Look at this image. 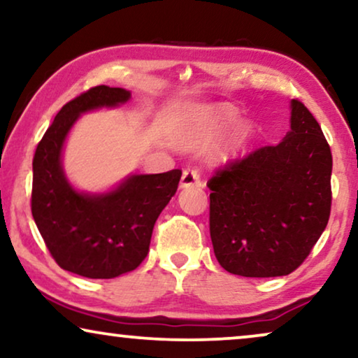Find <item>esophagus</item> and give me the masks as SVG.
<instances>
[{"label":"esophagus","instance_id":"1","mask_svg":"<svg viewBox=\"0 0 358 358\" xmlns=\"http://www.w3.org/2000/svg\"><path fill=\"white\" fill-rule=\"evenodd\" d=\"M190 185H202L199 169H184L182 179H180V187H190Z\"/></svg>","mask_w":358,"mask_h":358}]
</instances>
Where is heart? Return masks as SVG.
<instances>
[{
  "instance_id": "b5f03b06",
  "label": "heart",
  "mask_w": 358,
  "mask_h": 358,
  "mask_svg": "<svg viewBox=\"0 0 358 358\" xmlns=\"http://www.w3.org/2000/svg\"><path fill=\"white\" fill-rule=\"evenodd\" d=\"M231 119L233 114L229 110H218L217 114H213L212 119L205 122V124H199L197 127H192V129L182 131L179 138L180 145L185 146V148H199V146L207 145Z\"/></svg>"
}]
</instances>
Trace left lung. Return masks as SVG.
Instances as JSON below:
<instances>
[{
	"instance_id": "1",
	"label": "left lung",
	"mask_w": 358,
	"mask_h": 358,
	"mask_svg": "<svg viewBox=\"0 0 358 358\" xmlns=\"http://www.w3.org/2000/svg\"><path fill=\"white\" fill-rule=\"evenodd\" d=\"M290 129L278 145L220 166L207 182L215 257L234 275H288L329 222V143L298 99L292 101Z\"/></svg>"
}]
</instances>
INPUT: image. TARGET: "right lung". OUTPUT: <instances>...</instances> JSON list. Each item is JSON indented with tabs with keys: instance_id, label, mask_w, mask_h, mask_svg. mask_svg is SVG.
Returning <instances> with one entry per match:
<instances>
[{
	"instance_id": "right-lung-1",
	"label": "right lung",
	"mask_w": 358,
	"mask_h": 358,
	"mask_svg": "<svg viewBox=\"0 0 358 358\" xmlns=\"http://www.w3.org/2000/svg\"><path fill=\"white\" fill-rule=\"evenodd\" d=\"M129 99L130 92L122 87H91L62 107L34 155V222L58 266L81 277L114 278L135 271L148 254L156 220L182 176L180 169L135 174L101 195L80 194L68 184L62 148L78 117Z\"/></svg>"
}]
</instances>
